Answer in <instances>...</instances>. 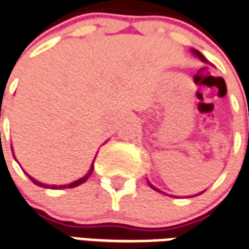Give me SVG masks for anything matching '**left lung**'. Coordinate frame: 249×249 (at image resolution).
Listing matches in <instances>:
<instances>
[{
    "label": "left lung",
    "mask_w": 249,
    "mask_h": 249,
    "mask_svg": "<svg viewBox=\"0 0 249 249\" xmlns=\"http://www.w3.org/2000/svg\"><path fill=\"white\" fill-rule=\"evenodd\" d=\"M192 53H194V54H195V55H197V57L200 58V59H201V61H203V62H206V61H207L206 58L203 57V54H201L200 52H197V50H194V49H192ZM148 184H150V187H151L152 190H157L158 192H162V191H160V190H158L157 187H154V186H152V184H151V183H150V182H148ZM203 192H204V191H203ZM200 194H201V192H200ZM200 194H197V195H200ZM197 195H196V196H197Z\"/></svg>",
    "instance_id": "1"
}]
</instances>
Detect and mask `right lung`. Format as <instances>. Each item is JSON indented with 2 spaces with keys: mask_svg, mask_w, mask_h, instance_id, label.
<instances>
[{
  "mask_svg": "<svg viewBox=\"0 0 249 249\" xmlns=\"http://www.w3.org/2000/svg\"><path fill=\"white\" fill-rule=\"evenodd\" d=\"M95 158H97V155H95ZM92 171H94V160H92L91 163V167H90V170H89V172H87L86 175L83 178H81V179H78V180H75V182H72V183H69V184H63V186H49V184H45V183H41V182H38V180H36L34 178H32L29 174H26L29 177V179L32 180L34 184H37V186L39 187H43V188H53V190H62V188H72V187H77L79 186V184H82V183H85L90 178V175L92 174Z\"/></svg>",
  "mask_w": 249,
  "mask_h": 249,
  "instance_id": "obj_1",
  "label": "right lung"
}]
</instances>
